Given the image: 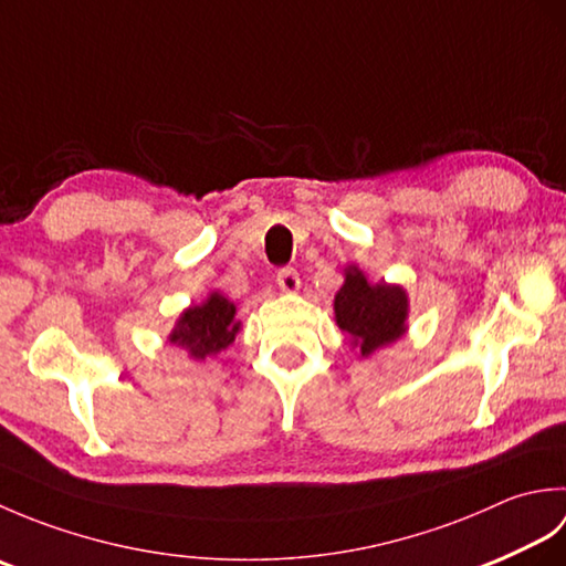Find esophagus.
Listing matches in <instances>:
<instances>
[{
    "label": "esophagus",
    "mask_w": 566,
    "mask_h": 566,
    "mask_svg": "<svg viewBox=\"0 0 566 566\" xmlns=\"http://www.w3.org/2000/svg\"><path fill=\"white\" fill-rule=\"evenodd\" d=\"M276 284H280V290L286 294H294L298 290V272L294 268H282L276 272Z\"/></svg>",
    "instance_id": "34e87169"
}]
</instances>
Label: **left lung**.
<instances>
[{"mask_svg": "<svg viewBox=\"0 0 566 566\" xmlns=\"http://www.w3.org/2000/svg\"><path fill=\"white\" fill-rule=\"evenodd\" d=\"M333 308L335 323L350 335L353 347L363 357L391 345L406 333L408 296L403 286L371 284L355 264L345 270V282L335 294Z\"/></svg>", "mask_w": 566, "mask_h": 566, "instance_id": "obj_1", "label": "left lung"}]
</instances>
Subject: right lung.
I'll use <instances>...</instances> for the list:
<instances>
[{"mask_svg":"<svg viewBox=\"0 0 566 566\" xmlns=\"http://www.w3.org/2000/svg\"><path fill=\"white\" fill-rule=\"evenodd\" d=\"M240 321H235V304L219 292H211L207 302L189 306L177 318L170 343L185 347L191 359H211L235 340Z\"/></svg>","mask_w":566,"mask_h":566,"instance_id":"1","label":"right lung"}]
</instances>
